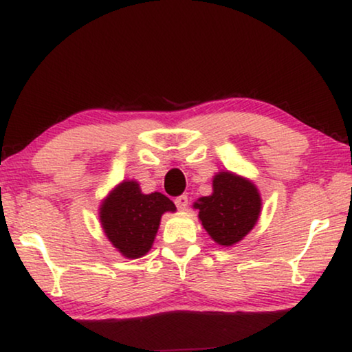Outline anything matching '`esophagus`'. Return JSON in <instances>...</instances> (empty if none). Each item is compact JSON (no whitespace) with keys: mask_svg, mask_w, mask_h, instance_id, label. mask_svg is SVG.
<instances>
[{"mask_svg":"<svg viewBox=\"0 0 352 352\" xmlns=\"http://www.w3.org/2000/svg\"><path fill=\"white\" fill-rule=\"evenodd\" d=\"M175 203H176L177 210L186 211V210H187V206H188V198H187V195H181V197H177V198H176Z\"/></svg>","mask_w":352,"mask_h":352,"instance_id":"esophagus-1","label":"esophagus"}]
</instances>
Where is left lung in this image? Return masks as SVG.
I'll return each instance as SVG.
<instances>
[{
	"mask_svg": "<svg viewBox=\"0 0 352 352\" xmlns=\"http://www.w3.org/2000/svg\"><path fill=\"white\" fill-rule=\"evenodd\" d=\"M198 219L219 246H233L252 230L262 211V197L248 177L219 171L212 177V193L193 203Z\"/></svg>",
	"mask_w": 352,
	"mask_h": 352,
	"instance_id": "obj_1",
	"label": "left lung"
}]
</instances>
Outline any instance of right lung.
I'll list each match as a JSON object with an SVG mask.
<instances>
[{"label": "right lung", "instance_id": "add662e5", "mask_svg": "<svg viewBox=\"0 0 352 352\" xmlns=\"http://www.w3.org/2000/svg\"><path fill=\"white\" fill-rule=\"evenodd\" d=\"M100 223L108 241L126 258H140L151 251L160 219L176 206L160 192L142 193L138 181L125 179L101 201Z\"/></svg>", "mask_w": 352, "mask_h": 352}]
</instances>
